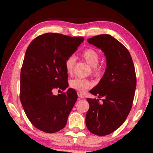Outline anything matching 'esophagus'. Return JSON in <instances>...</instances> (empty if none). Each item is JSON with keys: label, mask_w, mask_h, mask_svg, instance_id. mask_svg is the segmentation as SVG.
<instances>
[{"label": "esophagus", "mask_w": 153, "mask_h": 153, "mask_svg": "<svg viewBox=\"0 0 153 153\" xmlns=\"http://www.w3.org/2000/svg\"><path fill=\"white\" fill-rule=\"evenodd\" d=\"M77 96H78V97H79V98H84L85 97H84V94H82V92H77Z\"/></svg>", "instance_id": "obj_1"}]
</instances>
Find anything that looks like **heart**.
Instances as JSON below:
<instances>
[{"instance_id": "obj_1", "label": "heart", "mask_w": 153, "mask_h": 153, "mask_svg": "<svg viewBox=\"0 0 153 153\" xmlns=\"http://www.w3.org/2000/svg\"><path fill=\"white\" fill-rule=\"evenodd\" d=\"M81 59L91 67L92 74L96 77H100L103 73V69L101 66L98 65L100 61V55L98 52L93 48H87L81 53ZM76 59L73 56H68L65 61V68L68 74H72L74 69ZM71 88L77 91L84 92L88 89H90L93 86L91 81L88 79L76 77L69 82Z\"/></svg>"}]
</instances>
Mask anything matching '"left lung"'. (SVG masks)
I'll return each instance as SVG.
<instances>
[{
    "mask_svg": "<svg viewBox=\"0 0 153 153\" xmlns=\"http://www.w3.org/2000/svg\"><path fill=\"white\" fill-rule=\"evenodd\" d=\"M100 48L107 59V68L99 83L90 92L96 98H87L90 108L86 124L90 132L106 136L122 125L130 112L136 87V76L130 53L125 46L108 34L88 39Z\"/></svg>",
    "mask_w": 153,
    "mask_h": 153,
    "instance_id": "1",
    "label": "left lung"
}]
</instances>
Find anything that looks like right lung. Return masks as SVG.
Wrapping results in <instances>:
<instances>
[{
  "label": "right lung",
  "mask_w": 153,
  "mask_h": 153,
  "mask_svg": "<svg viewBox=\"0 0 153 153\" xmlns=\"http://www.w3.org/2000/svg\"><path fill=\"white\" fill-rule=\"evenodd\" d=\"M84 40L46 33L28 46L21 70L20 100L28 120L41 131L55 133L66 125L77 99V92L69 88L55 96L53 91L68 87L65 61Z\"/></svg>",
  "instance_id": "add662e5"
}]
</instances>
